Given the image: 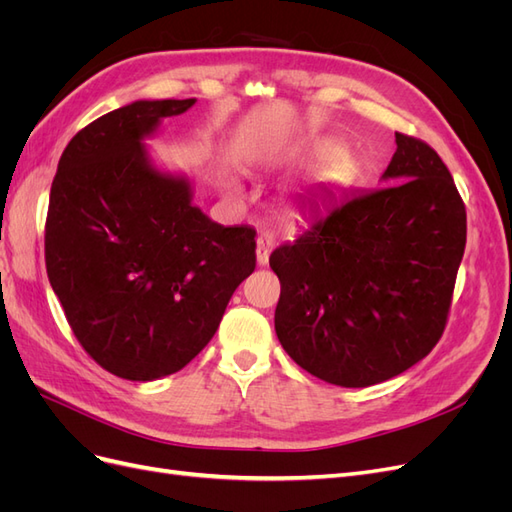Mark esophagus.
I'll list each match as a JSON object with an SVG mask.
<instances>
[{
  "mask_svg": "<svg viewBox=\"0 0 512 512\" xmlns=\"http://www.w3.org/2000/svg\"><path fill=\"white\" fill-rule=\"evenodd\" d=\"M273 245H275V237L271 235V232H262V235H258V239H256V260H258V265H267Z\"/></svg>",
  "mask_w": 512,
  "mask_h": 512,
  "instance_id": "obj_1",
  "label": "esophagus"
}]
</instances>
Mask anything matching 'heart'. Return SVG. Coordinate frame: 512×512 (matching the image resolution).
<instances>
[{
  "label": "heart",
  "mask_w": 512,
  "mask_h": 512,
  "mask_svg": "<svg viewBox=\"0 0 512 512\" xmlns=\"http://www.w3.org/2000/svg\"><path fill=\"white\" fill-rule=\"evenodd\" d=\"M333 151H335V147H331V145H318V147H316V153H333ZM342 170H344V160L337 158V160H333V164H331L329 175H331V177H337L339 173H342Z\"/></svg>",
  "instance_id": "1"
}]
</instances>
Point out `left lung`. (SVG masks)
Returning <instances> with one entry per match:
<instances>
[{"label":"left lung","instance_id":"1","mask_svg":"<svg viewBox=\"0 0 512 512\" xmlns=\"http://www.w3.org/2000/svg\"><path fill=\"white\" fill-rule=\"evenodd\" d=\"M382 190L335 198L273 250L275 333L309 374L346 389L389 380L433 350L466 250V205L421 138L395 132Z\"/></svg>","mask_w":512,"mask_h":512}]
</instances>
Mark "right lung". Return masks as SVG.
I'll return each mask as SVG.
<instances>
[{"label":"right lung","mask_w":512,"mask_h":512,"mask_svg":"<svg viewBox=\"0 0 512 512\" xmlns=\"http://www.w3.org/2000/svg\"><path fill=\"white\" fill-rule=\"evenodd\" d=\"M196 100H138L76 132L44 224L49 282L83 350L126 380L183 369L256 269V230L220 226L188 181L158 173L143 138Z\"/></svg>","instance_id":"right-lung-1"}]
</instances>
